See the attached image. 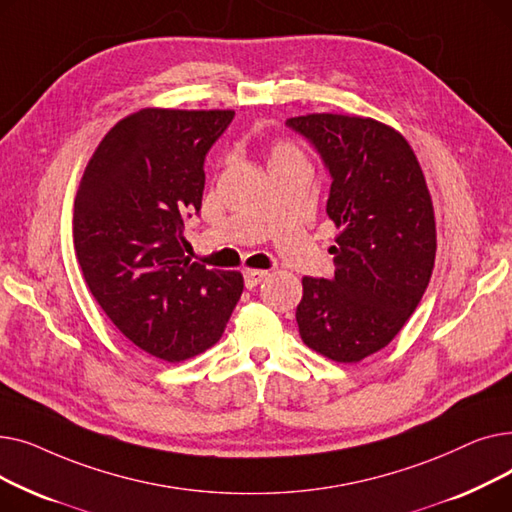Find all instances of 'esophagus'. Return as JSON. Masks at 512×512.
<instances>
[{"mask_svg":"<svg viewBox=\"0 0 512 512\" xmlns=\"http://www.w3.org/2000/svg\"><path fill=\"white\" fill-rule=\"evenodd\" d=\"M242 276H245V286L247 288H255L267 276V272H263V270H245V272H242Z\"/></svg>","mask_w":512,"mask_h":512,"instance_id":"34e87169","label":"esophagus"}]
</instances>
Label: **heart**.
Returning <instances> with one entry per match:
<instances>
[{
	"label": "heart",
	"mask_w": 512,
	"mask_h": 512,
	"mask_svg": "<svg viewBox=\"0 0 512 512\" xmlns=\"http://www.w3.org/2000/svg\"><path fill=\"white\" fill-rule=\"evenodd\" d=\"M292 155H299V151L294 149L290 143H282V141L274 143L270 149V166H274V164H278V161L288 159Z\"/></svg>",
	"instance_id": "b5f03b06"
}]
</instances>
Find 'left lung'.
I'll list each match as a JSON object with an SVG mask.
<instances>
[{
  "label": "left lung",
  "mask_w": 512,
  "mask_h": 512,
  "mask_svg": "<svg viewBox=\"0 0 512 512\" xmlns=\"http://www.w3.org/2000/svg\"><path fill=\"white\" fill-rule=\"evenodd\" d=\"M286 126L324 159L326 211L340 230L330 247L334 278H303L299 332L315 353L359 363L390 344L432 278V197L407 139L378 120L307 114Z\"/></svg>",
  "instance_id": "8db88e82"
}]
</instances>
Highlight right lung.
Masks as SVG:
<instances>
[{"label": "right lung", "instance_id": "obj_1", "mask_svg": "<svg viewBox=\"0 0 512 512\" xmlns=\"http://www.w3.org/2000/svg\"><path fill=\"white\" fill-rule=\"evenodd\" d=\"M232 110L145 107L105 134L74 199V251L112 324L168 363L218 342L242 294V274L186 257L184 218L199 213L205 155Z\"/></svg>", "mask_w": 512, "mask_h": 512}]
</instances>
